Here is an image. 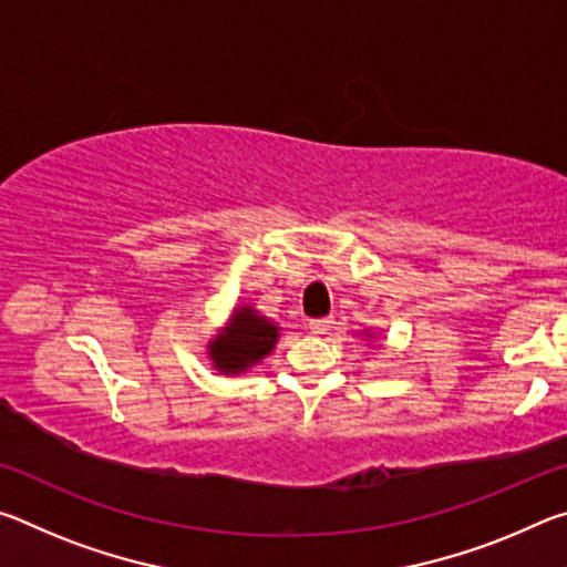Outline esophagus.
<instances>
[{"label": "esophagus", "mask_w": 567, "mask_h": 567, "mask_svg": "<svg viewBox=\"0 0 567 567\" xmlns=\"http://www.w3.org/2000/svg\"><path fill=\"white\" fill-rule=\"evenodd\" d=\"M334 320L332 318H318V320H310V332L312 334H328L332 330Z\"/></svg>", "instance_id": "1"}]
</instances>
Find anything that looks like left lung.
<instances>
[{
    "mask_svg": "<svg viewBox=\"0 0 567 567\" xmlns=\"http://www.w3.org/2000/svg\"><path fill=\"white\" fill-rule=\"evenodd\" d=\"M364 334H368V338H370V340H372V334H370V332H368V330H364Z\"/></svg>",
    "mask_w": 567,
    "mask_h": 567,
    "instance_id": "left-lung-1",
    "label": "left lung"
}]
</instances>
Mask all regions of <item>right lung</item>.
<instances>
[{
	"instance_id": "1",
	"label": "right lung",
	"mask_w": 567,
	"mask_h": 567,
	"mask_svg": "<svg viewBox=\"0 0 567 567\" xmlns=\"http://www.w3.org/2000/svg\"><path fill=\"white\" fill-rule=\"evenodd\" d=\"M280 334V324L255 310V305H237L225 328L207 342V360L219 375H243L270 358Z\"/></svg>"
}]
</instances>
